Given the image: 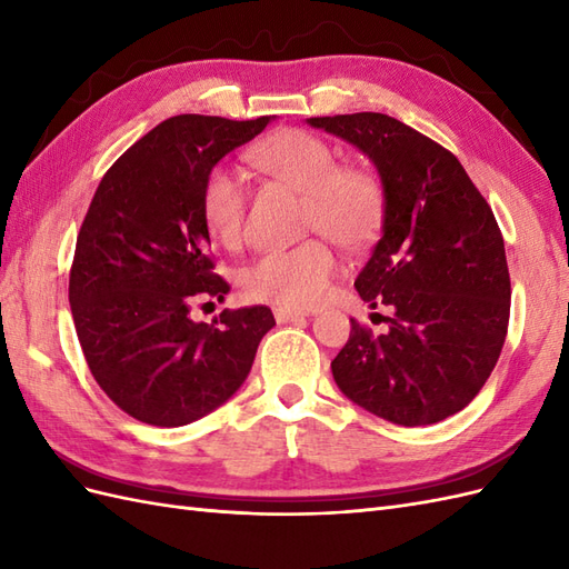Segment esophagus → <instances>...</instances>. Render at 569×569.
<instances>
[{
	"instance_id": "34e87169",
	"label": "esophagus",
	"mask_w": 569,
	"mask_h": 569,
	"mask_svg": "<svg viewBox=\"0 0 569 569\" xmlns=\"http://www.w3.org/2000/svg\"><path fill=\"white\" fill-rule=\"evenodd\" d=\"M274 320H278V322H295V320H301V318H306L308 313L306 311H297V308H284V306H278V308H274Z\"/></svg>"
}]
</instances>
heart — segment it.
<instances>
[{
	"mask_svg": "<svg viewBox=\"0 0 569 569\" xmlns=\"http://www.w3.org/2000/svg\"><path fill=\"white\" fill-rule=\"evenodd\" d=\"M253 166L306 197V228L320 230L339 247L360 249L380 230L385 187L366 168L337 166L332 147L306 130H284L249 151ZM201 216L226 247L242 242L247 182L239 170L218 163L201 182ZM337 272V258L322 239L268 249L242 270L249 299L308 308L318 303Z\"/></svg>",
	"mask_w": 569,
	"mask_h": 569,
	"instance_id": "1",
	"label": "heart"
}]
</instances>
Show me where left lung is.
Segmentation results:
<instances>
[{"label": "left lung", "mask_w": 569, "mask_h": 569, "mask_svg": "<svg viewBox=\"0 0 569 569\" xmlns=\"http://www.w3.org/2000/svg\"><path fill=\"white\" fill-rule=\"evenodd\" d=\"M356 144L385 187L382 237L356 278L389 330L351 318L332 360L353 403L403 427L432 425L468 406L501 356L510 318L503 234L453 153L385 113L308 118Z\"/></svg>", "instance_id": "1"}]
</instances>
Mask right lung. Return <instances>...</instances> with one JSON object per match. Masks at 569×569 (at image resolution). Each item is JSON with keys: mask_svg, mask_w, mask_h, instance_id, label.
Returning a JSON list of instances; mask_svg holds the SVG:
<instances>
[{"mask_svg": "<svg viewBox=\"0 0 569 569\" xmlns=\"http://www.w3.org/2000/svg\"><path fill=\"white\" fill-rule=\"evenodd\" d=\"M270 123L182 113L137 140L101 178L78 232L68 301L97 385L130 418L182 427L242 387L268 306L226 308L211 325L192 308L222 301L201 216L203 176Z\"/></svg>", "mask_w": 569, "mask_h": 569, "instance_id": "add662e5", "label": "right lung"}]
</instances>
